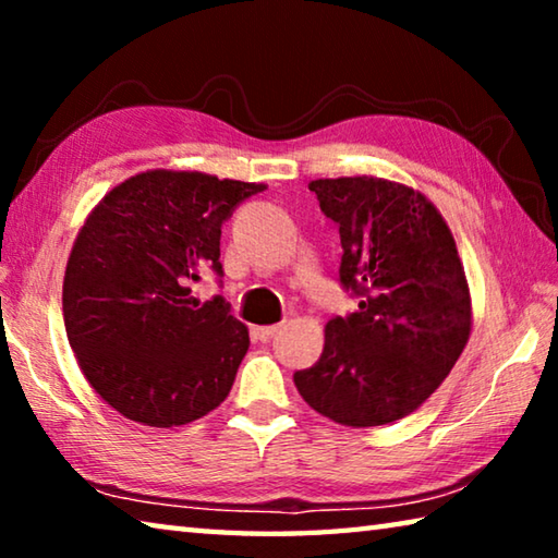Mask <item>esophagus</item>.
I'll return each mask as SVG.
<instances>
[{
	"instance_id": "1",
	"label": "esophagus",
	"mask_w": 558,
	"mask_h": 558,
	"mask_svg": "<svg viewBox=\"0 0 558 558\" xmlns=\"http://www.w3.org/2000/svg\"><path fill=\"white\" fill-rule=\"evenodd\" d=\"M280 329V325H266V327H256V335L266 342V339H270L272 335H276Z\"/></svg>"
}]
</instances>
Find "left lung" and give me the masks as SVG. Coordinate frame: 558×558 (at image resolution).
Returning a JSON list of instances; mask_svg holds the SVG:
<instances>
[{"label": "left lung", "mask_w": 558, "mask_h": 558, "mask_svg": "<svg viewBox=\"0 0 558 558\" xmlns=\"http://www.w3.org/2000/svg\"><path fill=\"white\" fill-rule=\"evenodd\" d=\"M310 192L339 223V280L362 300L329 319L323 356L295 386L329 421L386 426L418 409L465 349V268L442 214L413 186L364 174L315 179Z\"/></svg>", "instance_id": "8db88e82"}]
</instances>
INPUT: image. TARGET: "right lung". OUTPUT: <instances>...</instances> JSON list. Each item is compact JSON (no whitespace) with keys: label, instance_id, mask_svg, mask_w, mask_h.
Masks as SVG:
<instances>
[{"label":"right lung","instance_id":"right-lung-1","mask_svg":"<svg viewBox=\"0 0 558 558\" xmlns=\"http://www.w3.org/2000/svg\"><path fill=\"white\" fill-rule=\"evenodd\" d=\"M266 184L147 169L83 221L63 276V323L83 376L110 409L153 428L186 426L229 396L248 327L189 280L221 276V223Z\"/></svg>","mask_w":558,"mask_h":558}]
</instances>
